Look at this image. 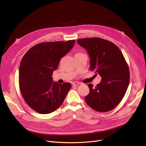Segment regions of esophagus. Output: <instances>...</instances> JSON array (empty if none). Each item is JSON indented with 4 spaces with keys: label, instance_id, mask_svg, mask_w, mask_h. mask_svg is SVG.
<instances>
[{
    "label": "esophagus",
    "instance_id": "34e87169",
    "mask_svg": "<svg viewBox=\"0 0 146 146\" xmlns=\"http://www.w3.org/2000/svg\"><path fill=\"white\" fill-rule=\"evenodd\" d=\"M79 84H80V83H79L78 82H74L72 83V85L73 86H78L79 85Z\"/></svg>",
    "mask_w": 146,
    "mask_h": 146
}]
</instances>
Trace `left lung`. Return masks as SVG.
I'll use <instances>...</instances> for the list:
<instances>
[{
    "label": "left lung",
    "instance_id": "left-lung-1",
    "mask_svg": "<svg viewBox=\"0 0 146 146\" xmlns=\"http://www.w3.org/2000/svg\"><path fill=\"white\" fill-rule=\"evenodd\" d=\"M78 43L89 54L90 70L102 78L96 87L88 85L86 104L99 112L114 109L124 98L129 82V68L123 54L116 45L102 38H83Z\"/></svg>",
    "mask_w": 146,
    "mask_h": 146
}]
</instances>
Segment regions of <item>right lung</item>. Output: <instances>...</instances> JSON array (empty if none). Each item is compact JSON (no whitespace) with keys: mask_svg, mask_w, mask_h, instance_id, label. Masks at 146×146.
Listing matches in <instances>:
<instances>
[{"mask_svg":"<svg viewBox=\"0 0 146 146\" xmlns=\"http://www.w3.org/2000/svg\"><path fill=\"white\" fill-rule=\"evenodd\" d=\"M74 43L75 40L41 42L23 57L19 68V88L25 101L35 111L50 113L63 104L72 85L53 82L52 75Z\"/></svg>","mask_w":146,"mask_h":146,"instance_id":"obj_1","label":"right lung"}]
</instances>
